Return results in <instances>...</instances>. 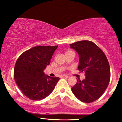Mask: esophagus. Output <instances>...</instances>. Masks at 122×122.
<instances>
[{"label":"esophagus","instance_id":"34e87169","mask_svg":"<svg viewBox=\"0 0 122 122\" xmlns=\"http://www.w3.org/2000/svg\"><path fill=\"white\" fill-rule=\"evenodd\" d=\"M61 77L62 78H68L69 77V76H66V75H63V76H61Z\"/></svg>","mask_w":122,"mask_h":122}]
</instances>
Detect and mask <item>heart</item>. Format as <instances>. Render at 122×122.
<instances>
[{
  "mask_svg": "<svg viewBox=\"0 0 122 122\" xmlns=\"http://www.w3.org/2000/svg\"><path fill=\"white\" fill-rule=\"evenodd\" d=\"M70 51H66V53H68V52H70Z\"/></svg>",
  "mask_w": 122,
  "mask_h": 122,
  "instance_id": "b5f03b06",
  "label": "heart"
}]
</instances>
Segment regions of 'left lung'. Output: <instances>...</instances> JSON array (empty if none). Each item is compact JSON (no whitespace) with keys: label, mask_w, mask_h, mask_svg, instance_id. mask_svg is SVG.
Returning <instances> with one entry per match:
<instances>
[{"label":"left lung","mask_w":122,"mask_h":122,"mask_svg":"<svg viewBox=\"0 0 122 122\" xmlns=\"http://www.w3.org/2000/svg\"><path fill=\"white\" fill-rule=\"evenodd\" d=\"M71 48L79 56L78 69L84 71L86 79H77L71 88L74 96L84 103L93 102L101 97L109 84L111 71L104 52L92 41H78L71 44Z\"/></svg>","instance_id":"left-lung-1"}]
</instances>
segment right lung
Returning <instances> with one entry per match:
<instances>
[{
	"mask_svg": "<svg viewBox=\"0 0 122 122\" xmlns=\"http://www.w3.org/2000/svg\"><path fill=\"white\" fill-rule=\"evenodd\" d=\"M58 46H34L18 58L14 66V79L22 93L30 99L37 101L46 98L60 79L44 73Z\"/></svg>",
	"mask_w": 122,
	"mask_h": 122,
	"instance_id": "1",
	"label": "right lung"
}]
</instances>
